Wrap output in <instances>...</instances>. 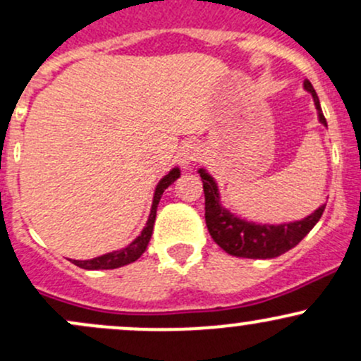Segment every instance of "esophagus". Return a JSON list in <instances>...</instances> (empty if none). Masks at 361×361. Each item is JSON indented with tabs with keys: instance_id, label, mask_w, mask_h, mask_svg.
Listing matches in <instances>:
<instances>
[{
	"instance_id": "1",
	"label": "esophagus",
	"mask_w": 361,
	"mask_h": 361,
	"mask_svg": "<svg viewBox=\"0 0 361 361\" xmlns=\"http://www.w3.org/2000/svg\"><path fill=\"white\" fill-rule=\"evenodd\" d=\"M200 156V147L197 144H187L183 145L180 150V154H178V161H180V164L183 166V168H190V166L193 164L197 159H199Z\"/></svg>"
}]
</instances>
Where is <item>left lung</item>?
Segmentation results:
<instances>
[{
	"mask_svg": "<svg viewBox=\"0 0 361 361\" xmlns=\"http://www.w3.org/2000/svg\"><path fill=\"white\" fill-rule=\"evenodd\" d=\"M303 87L314 97L317 113H319V121L324 126H327L315 89L308 80L303 82ZM199 173L202 183H204L205 224H207L212 240L229 255L243 257V259H276V257L283 255V253L291 250L293 247H296L312 231V228L319 223L324 209H326V204L320 205L310 216L300 221H293V223H250V221L240 219L238 216L224 209L221 205L219 188H217L216 180L204 168H200Z\"/></svg>",
	"mask_w": 361,
	"mask_h": 361,
	"instance_id": "1",
	"label": "left lung"
}]
</instances>
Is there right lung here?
I'll return each instance as SVG.
<instances>
[{"instance_id":"add662e5","label":"right lung","mask_w":361,"mask_h":361,"mask_svg":"<svg viewBox=\"0 0 361 361\" xmlns=\"http://www.w3.org/2000/svg\"><path fill=\"white\" fill-rule=\"evenodd\" d=\"M178 178H180V169L173 168L171 171L166 174L159 183H157L156 192H154L152 207H150L147 224H145V228L142 229L140 235H138L137 238L128 245V247L121 248V250H116V252L104 253V255L96 257V259H90V260H73V264L77 265V267L87 269V271H99V269H118V267H123V265H126V264L135 262L138 257L145 252V248H147V245L150 241V236H152L154 223H156L157 205H159L162 193H164V190L168 188L171 183H174Z\"/></svg>"}]
</instances>
